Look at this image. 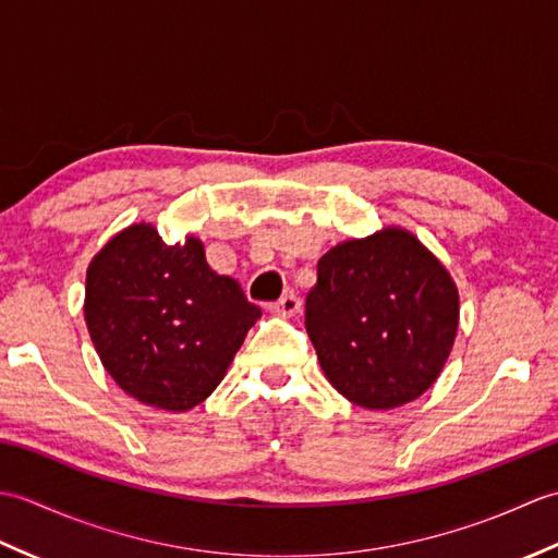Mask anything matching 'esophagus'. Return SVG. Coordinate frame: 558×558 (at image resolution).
I'll list each match as a JSON object with an SVG mask.
<instances>
[{"label":"esophagus","instance_id":"obj_1","mask_svg":"<svg viewBox=\"0 0 558 558\" xmlns=\"http://www.w3.org/2000/svg\"><path fill=\"white\" fill-rule=\"evenodd\" d=\"M302 310V300L298 298V294H282V298L278 302L268 304V312L276 314V316H294Z\"/></svg>","mask_w":558,"mask_h":558}]
</instances>
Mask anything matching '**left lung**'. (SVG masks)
I'll use <instances>...</instances> for the list:
<instances>
[{"label":"left lung","instance_id":"8db88e82","mask_svg":"<svg viewBox=\"0 0 558 558\" xmlns=\"http://www.w3.org/2000/svg\"><path fill=\"white\" fill-rule=\"evenodd\" d=\"M306 294V333L338 393L366 410L420 398L453 348L458 290L417 236L386 228L330 248Z\"/></svg>","mask_w":558,"mask_h":558}]
</instances>
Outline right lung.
<instances>
[{"instance_id":"1","label":"right lung","mask_w":558,"mask_h":558,"mask_svg":"<svg viewBox=\"0 0 558 558\" xmlns=\"http://www.w3.org/2000/svg\"><path fill=\"white\" fill-rule=\"evenodd\" d=\"M86 324L108 374L150 408L186 412L222 381L260 316L240 282L206 264L204 244H165L132 225L102 246L86 276Z\"/></svg>"}]
</instances>
